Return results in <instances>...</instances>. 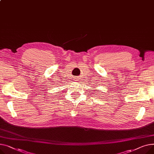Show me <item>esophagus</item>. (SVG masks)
Returning a JSON list of instances; mask_svg holds the SVG:
<instances>
[{
  "label": "esophagus",
  "mask_w": 154,
  "mask_h": 154,
  "mask_svg": "<svg viewBox=\"0 0 154 154\" xmlns=\"http://www.w3.org/2000/svg\"><path fill=\"white\" fill-rule=\"evenodd\" d=\"M76 81H77V80H76Z\"/></svg>",
  "instance_id": "34e87169"
}]
</instances>
